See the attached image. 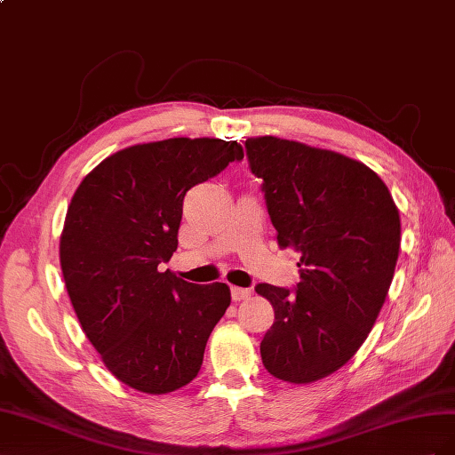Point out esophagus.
Here are the masks:
<instances>
[{"label":"esophagus","mask_w":455,"mask_h":455,"mask_svg":"<svg viewBox=\"0 0 455 455\" xmlns=\"http://www.w3.org/2000/svg\"><path fill=\"white\" fill-rule=\"evenodd\" d=\"M230 293H232V299H235V301H243V299H250L253 291L250 288H238V285H232Z\"/></svg>","instance_id":"34e87169"}]
</instances>
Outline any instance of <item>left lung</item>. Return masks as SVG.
Segmentation results:
<instances>
[{
  "instance_id": "1",
  "label": "left lung",
  "mask_w": 455,
  "mask_h": 455,
  "mask_svg": "<svg viewBox=\"0 0 455 455\" xmlns=\"http://www.w3.org/2000/svg\"><path fill=\"white\" fill-rule=\"evenodd\" d=\"M280 248L301 253L295 291L259 283L275 308L261 358L305 385L337 371L366 341L391 288L398 207L379 175L347 156L278 137L245 140Z\"/></svg>"
}]
</instances>
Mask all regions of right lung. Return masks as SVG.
I'll use <instances>...</instances> for the list:
<instances>
[{"mask_svg": "<svg viewBox=\"0 0 455 455\" xmlns=\"http://www.w3.org/2000/svg\"><path fill=\"white\" fill-rule=\"evenodd\" d=\"M243 158L236 140L175 137L102 160L74 192L60 268L87 339L116 379L165 395L196 378L230 305L227 283L162 272L177 250L185 194Z\"/></svg>", "mask_w": 455, "mask_h": 455, "instance_id": "obj_1", "label": "right lung"}]
</instances>
